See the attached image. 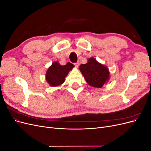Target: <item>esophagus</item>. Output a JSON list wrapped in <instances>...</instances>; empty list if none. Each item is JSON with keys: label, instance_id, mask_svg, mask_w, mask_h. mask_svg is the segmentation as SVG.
Masks as SVG:
<instances>
[{"label": "esophagus", "instance_id": "esophagus-1", "mask_svg": "<svg viewBox=\"0 0 151 151\" xmlns=\"http://www.w3.org/2000/svg\"><path fill=\"white\" fill-rule=\"evenodd\" d=\"M74 65L76 67H78L79 65V62H77L74 63Z\"/></svg>", "mask_w": 151, "mask_h": 151}]
</instances>
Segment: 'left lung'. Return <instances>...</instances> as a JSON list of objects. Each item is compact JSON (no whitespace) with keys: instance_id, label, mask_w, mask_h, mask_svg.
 Returning a JSON list of instances; mask_svg holds the SVG:
<instances>
[{"instance_id":"1","label":"left lung","mask_w":151,"mask_h":151,"mask_svg":"<svg viewBox=\"0 0 151 151\" xmlns=\"http://www.w3.org/2000/svg\"><path fill=\"white\" fill-rule=\"evenodd\" d=\"M79 69L88 84L95 88H102L109 78L108 68L98 63L94 58L88 59V62L86 64H81Z\"/></svg>"}]
</instances>
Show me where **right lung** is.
Returning <instances> with one entry per match:
<instances>
[{
	"label": "right lung",
	"mask_w": 151,
	"mask_h": 151,
	"mask_svg": "<svg viewBox=\"0 0 151 151\" xmlns=\"http://www.w3.org/2000/svg\"><path fill=\"white\" fill-rule=\"evenodd\" d=\"M74 67L72 63L68 62L65 65H60L57 62H53L47 72L46 79L51 86H58L65 81L68 72Z\"/></svg>",
	"instance_id": "right-lung-1"
}]
</instances>
